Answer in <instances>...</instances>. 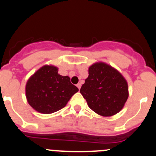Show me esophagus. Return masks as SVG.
Instances as JSON below:
<instances>
[{"mask_svg": "<svg viewBox=\"0 0 156 156\" xmlns=\"http://www.w3.org/2000/svg\"><path fill=\"white\" fill-rule=\"evenodd\" d=\"M77 87H78V89H81V84H80V83H78V84H77Z\"/></svg>", "mask_w": 156, "mask_h": 156, "instance_id": "obj_1", "label": "esophagus"}]
</instances>
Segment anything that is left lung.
Listing matches in <instances>:
<instances>
[{"mask_svg": "<svg viewBox=\"0 0 156 156\" xmlns=\"http://www.w3.org/2000/svg\"><path fill=\"white\" fill-rule=\"evenodd\" d=\"M80 92L90 108L103 116L122 110L128 98L126 80L117 70L103 62L91 66Z\"/></svg>", "mask_w": 156, "mask_h": 156, "instance_id": "1", "label": "left lung"}]
</instances>
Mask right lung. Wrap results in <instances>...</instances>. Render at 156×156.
<instances>
[{
    "label": "right lung",
    "mask_w": 156,
    "mask_h": 156,
    "mask_svg": "<svg viewBox=\"0 0 156 156\" xmlns=\"http://www.w3.org/2000/svg\"><path fill=\"white\" fill-rule=\"evenodd\" d=\"M78 91L69 76L58 74V69L44 66L37 71L28 81L26 98L36 111L50 114L65 107L71 97Z\"/></svg>",
    "instance_id": "1"
}]
</instances>
